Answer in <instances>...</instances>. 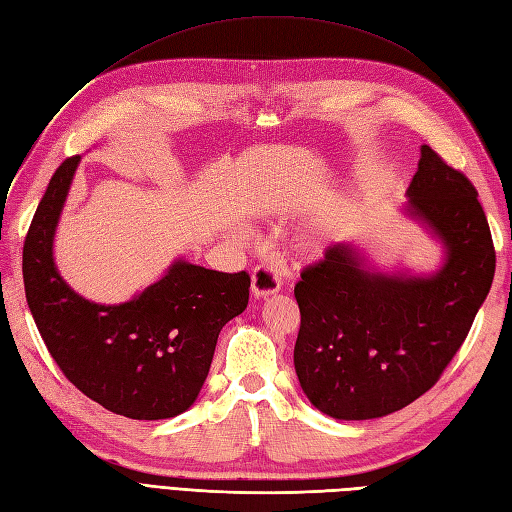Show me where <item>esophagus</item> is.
Returning <instances> with one entry per match:
<instances>
[{
	"instance_id": "obj_1",
	"label": "esophagus",
	"mask_w": 512,
	"mask_h": 512,
	"mask_svg": "<svg viewBox=\"0 0 512 512\" xmlns=\"http://www.w3.org/2000/svg\"><path fill=\"white\" fill-rule=\"evenodd\" d=\"M251 290L255 298H266L277 294L281 290V274L274 266L268 264H259L253 270V277H251Z\"/></svg>"
}]
</instances>
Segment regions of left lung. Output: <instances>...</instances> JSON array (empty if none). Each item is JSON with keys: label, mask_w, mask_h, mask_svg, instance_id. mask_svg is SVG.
Returning <instances> with one entry per match:
<instances>
[{"label": "left lung", "mask_w": 512, "mask_h": 512, "mask_svg": "<svg viewBox=\"0 0 512 512\" xmlns=\"http://www.w3.org/2000/svg\"><path fill=\"white\" fill-rule=\"evenodd\" d=\"M406 194L448 248L430 279L363 268L350 244H335L300 272L294 368L309 402L337 419L404 409L435 385L474 324L495 274L487 216L461 170L428 144Z\"/></svg>", "instance_id": "1"}]
</instances>
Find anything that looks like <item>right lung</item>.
I'll return each mask as SVG.
<instances>
[{
	"label": "right lung",
	"instance_id": "add662e5",
	"mask_svg": "<svg viewBox=\"0 0 512 512\" xmlns=\"http://www.w3.org/2000/svg\"><path fill=\"white\" fill-rule=\"evenodd\" d=\"M80 155L64 160L38 203L23 244L25 298L62 374L116 415L166 419L190 409L205 383L220 329L246 309L248 272L177 261L123 305L75 294L54 264V231Z\"/></svg>",
	"mask_w": 512,
	"mask_h": 512
}]
</instances>
